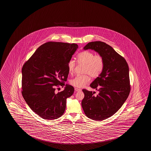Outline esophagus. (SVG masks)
Here are the masks:
<instances>
[{
    "instance_id": "1",
    "label": "esophagus",
    "mask_w": 151,
    "mask_h": 151,
    "mask_svg": "<svg viewBox=\"0 0 151 151\" xmlns=\"http://www.w3.org/2000/svg\"><path fill=\"white\" fill-rule=\"evenodd\" d=\"M81 90V89H80V88H75V91H80Z\"/></svg>"
}]
</instances>
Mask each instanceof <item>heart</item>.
I'll list each match as a JSON object with an SVG mask.
<instances>
[{
	"mask_svg": "<svg viewBox=\"0 0 151 151\" xmlns=\"http://www.w3.org/2000/svg\"><path fill=\"white\" fill-rule=\"evenodd\" d=\"M77 63L84 65L83 75H77L70 79V84L76 87H83L90 82V76L96 78L103 71L105 65L104 58L99 54L94 55L93 52L85 50L79 52L77 56ZM76 66L74 60H69L67 63V68L70 75L73 74Z\"/></svg>",
	"mask_w": 151,
	"mask_h": 151,
	"instance_id": "b5f03b06",
	"label": "heart"
}]
</instances>
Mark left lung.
<instances>
[{
  "instance_id": "8db88e82",
  "label": "left lung",
  "mask_w": 151,
  "mask_h": 151,
  "mask_svg": "<svg viewBox=\"0 0 151 151\" xmlns=\"http://www.w3.org/2000/svg\"><path fill=\"white\" fill-rule=\"evenodd\" d=\"M91 49L104 58L105 65L101 74L90 86L99 93L86 89L82 106L87 117L95 121H102L113 116L121 107L131 91L129 68L125 58L105 42H88L84 50Z\"/></svg>"
}]
</instances>
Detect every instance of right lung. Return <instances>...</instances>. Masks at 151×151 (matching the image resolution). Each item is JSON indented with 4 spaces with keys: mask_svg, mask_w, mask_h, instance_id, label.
<instances>
[{
    "mask_svg": "<svg viewBox=\"0 0 151 151\" xmlns=\"http://www.w3.org/2000/svg\"><path fill=\"white\" fill-rule=\"evenodd\" d=\"M78 48L77 44L49 42L41 45L22 68V94L32 110L42 119L52 120L64 114L66 99L74 88L65 85L67 63ZM63 91L55 93L60 86Z\"/></svg>",
    "mask_w": 151,
    "mask_h": 151,
    "instance_id": "1",
    "label": "right lung"
}]
</instances>
